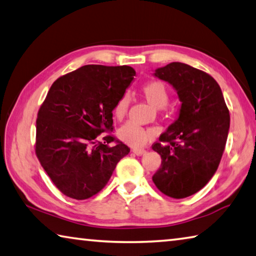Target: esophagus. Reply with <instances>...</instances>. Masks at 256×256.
<instances>
[{"label":"esophagus","instance_id":"1","mask_svg":"<svg viewBox=\"0 0 256 256\" xmlns=\"http://www.w3.org/2000/svg\"><path fill=\"white\" fill-rule=\"evenodd\" d=\"M132 152L136 155H142V154L146 153V150H144V148H134Z\"/></svg>","mask_w":256,"mask_h":256}]
</instances>
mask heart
Returning <instances> with one entry per match:
<instances>
[{
	"instance_id": "1",
	"label": "heart",
	"mask_w": 256,
	"mask_h": 256,
	"mask_svg": "<svg viewBox=\"0 0 256 256\" xmlns=\"http://www.w3.org/2000/svg\"><path fill=\"white\" fill-rule=\"evenodd\" d=\"M140 92L147 102L152 106L162 109L168 104V91L166 85L160 80H147L140 86ZM130 98L128 94H122L114 106V116L116 120L121 121L127 114ZM119 137L127 144L134 147H142L156 136L153 128H144L134 122H127L119 129Z\"/></svg>"
}]
</instances>
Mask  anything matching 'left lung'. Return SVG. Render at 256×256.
<instances>
[{"mask_svg":"<svg viewBox=\"0 0 256 256\" xmlns=\"http://www.w3.org/2000/svg\"><path fill=\"white\" fill-rule=\"evenodd\" d=\"M155 76L176 90L180 116L152 148L162 164L153 182L165 196L183 199L207 184L220 163L230 130V110L212 76L183 62H173Z\"/></svg>","mask_w":256,"mask_h":256,"instance_id":"obj_1","label":"left lung"}]
</instances>
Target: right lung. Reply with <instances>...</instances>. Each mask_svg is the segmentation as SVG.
I'll use <instances>...</instances> for the list:
<instances>
[{"instance_id": "add662e5", "label": "right lung", "mask_w": 256, "mask_h": 256, "mask_svg": "<svg viewBox=\"0 0 256 256\" xmlns=\"http://www.w3.org/2000/svg\"><path fill=\"white\" fill-rule=\"evenodd\" d=\"M135 74L130 66L85 65L49 88L36 121L34 152L62 194L76 200L96 196L130 152L111 134L112 110Z\"/></svg>"}]
</instances>
